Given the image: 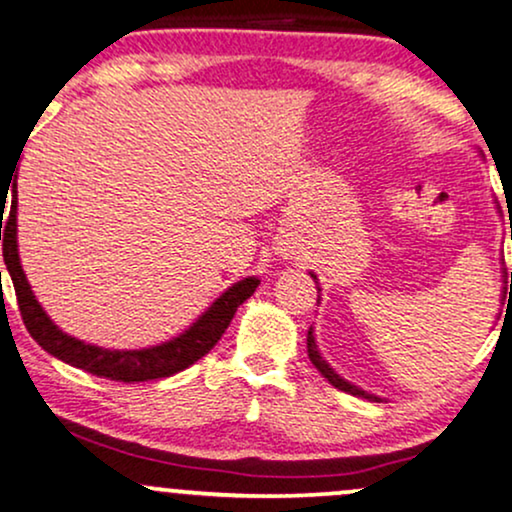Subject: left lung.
Returning <instances> with one entry per match:
<instances>
[{
	"mask_svg": "<svg viewBox=\"0 0 512 512\" xmlns=\"http://www.w3.org/2000/svg\"><path fill=\"white\" fill-rule=\"evenodd\" d=\"M510 238H512V228H510ZM310 276H313L315 279V289H317V293H320V284H317V276L310 272ZM510 284H512V274H510ZM505 291V289H503ZM317 303H320V296H317ZM308 358L310 361H313V366L320 370L322 373V378H327L330 380V383L337 387V390H342V392H349V395H358V397H366V399H375V402H383V397H378V395H370V392H366V390H361V387L358 385H354V383H349V380H344L342 375L337 373V370H334L330 363L325 361V358H322V354H320V349H317V342H315V330L313 327H310L308 330Z\"/></svg>",
	"mask_w": 512,
	"mask_h": 512,
	"instance_id": "obj_1",
	"label": "left lung"
}]
</instances>
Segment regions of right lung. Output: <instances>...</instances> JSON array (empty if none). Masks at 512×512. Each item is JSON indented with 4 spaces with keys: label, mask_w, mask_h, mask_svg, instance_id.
<instances>
[{
    "label": "right lung",
    "mask_w": 512,
    "mask_h": 512,
    "mask_svg": "<svg viewBox=\"0 0 512 512\" xmlns=\"http://www.w3.org/2000/svg\"><path fill=\"white\" fill-rule=\"evenodd\" d=\"M11 209L9 216L4 219V207H7V192H0V240L4 252V264H7L11 281H14L16 298H19L21 317L26 322V330L31 337L43 346L48 354H52L69 366L86 370V373L98 375V378L120 380V383H144V380L168 378V375L180 373V370L190 368L192 363L199 361L204 354L214 349L221 334L231 325L236 310L255 293L260 286L257 276L240 279L233 286L216 298L214 303L204 310L202 315L180 332L178 337L168 339L156 346H144V349H105V346L88 344L84 339H76L72 334L62 332L50 315L45 313L43 305L38 303L35 293L28 284L26 272L21 267L19 257V240H16V180L11 182ZM2 276V274H0Z\"/></svg>",
    "instance_id": "right-lung-1"
}]
</instances>
